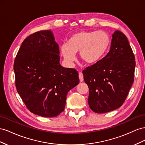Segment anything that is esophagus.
I'll list each match as a JSON object with an SVG mask.
<instances>
[{
	"label": "esophagus",
	"instance_id": "esophagus-1",
	"mask_svg": "<svg viewBox=\"0 0 145 145\" xmlns=\"http://www.w3.org/2000/svg\"><path fill=\"white\" fill-rule=\"evenodd\" d=\"M79 78H80V81L81 82L83 81L84 76H83V75H82V73L81 72H79Z\"/></svg>",
	"mask_w": 145,
	"mask_h": 145
}]
</instances>
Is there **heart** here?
Returning a JSON list of instances; mask_svg holds the SVG:
<instances>
[{
  "label": "heart",
  "instance_id": "heart-1",
  "mask_svg": "<svg viewBox=\"0 0 145 145\" xmlns=\"http://www.w3.org/2000/svg\"><path fill=\"white\" fill-rule=\"evenodd\" d=\"M110 44V37L105 31H81L70 36L67 44L61 45V52L69 64L75 61L78 52L85 63L94 64L103 58Z\"/></svg>",
  "mask_w": 145,
  "mask_h": 145
}]
</instances>
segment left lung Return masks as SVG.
<instances>
[{
  "mask_svg": "<svg viewBox=\"0 0 145 145\" xmlns=\"http://www.w3.org/2000/svg\"><path fill=\"white\" fill-rule=\"evenodd\" d=\"M135 67V57L127 37L115 30L107 55L82 71L89 89L90 108L98 114L119 108L133 84Z\"/></svg>",
  "mask_w": 145,
  "mask_h": 145,
  "instance_id": "obj_1",
  "label": "left lung"
}]
</instances>
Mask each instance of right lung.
Returning a JSON list of instances; mask_svg holds the SVG:
<instances>
[{"label": "right lung", "mask_w": 145, "mask_h": 145, "mask_svg": "<svg viewBox=\"0 0 145 145\" xmlns=\"http://www.w3.org/2000/svg\"><path fill=\"white\" fill-rule=\"evenodd\" d=\"M51 30L36 32L22 43L14 63L16 89L31 112L55 117L64 110L70 90L80 82L75 69L59 63Z\"/></svg>", "instance_id": "add662e5"}]
</instances>
